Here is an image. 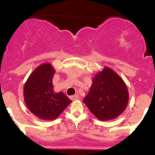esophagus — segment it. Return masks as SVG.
Segmentation results:
<instances>
[{
    "instance_id": "obj_1",
    "label": "esophagus",
    "mask_w": 155,
    "mask_h": 155,
    "mask_svg": "<svg viewBox=\"0 0 155 155\" xmlns=\"http://www.w3.org/2000/svg\"><path fill=\"white\" fill-rule=\"evenodd\" d=\"M70 98L71 99L72 101L76 100V99L79 98V94H75V95H71L70 97Z\"/></svg>"
}]
</instances>
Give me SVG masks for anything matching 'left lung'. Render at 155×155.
<instances>
[{
	"label": "left lung",
	"mask_w": 155,
	"mask_h": 155,
	"mask_svg": "<svg viewBox=\"0 0 155 155\" xmlns=\"http://www.w3.org/2000/svg\"><path fill=\"white\" fill-rule=\"evenodd\" d=\"M83 101L97 119L109 120L120 116L127 107L128 92L123 80L105 68L95 76Z\"/></svg>",
	"instance_id": "obj_1"
}]
</instances>
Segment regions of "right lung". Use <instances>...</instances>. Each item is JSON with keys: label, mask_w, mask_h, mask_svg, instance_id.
I'll return each mask as SVG.
<instances>
[{"label": "right lung", "mask_w": 155, "mask_h": 155, "mask_svg": "<svg viewBox=\"0 0 155 155\" xmlns=\"http://www.w3.org/2000/svg\"><path fill=\"white\" fill-rule=\"evenodd\" d=\"M54 70L49 63L40 65L31 74L24 87L25 104L33 114L40 119H56L71 101L63 92L53 90Z\"/></svg>", "instance_id": "1"}]
</instances>
